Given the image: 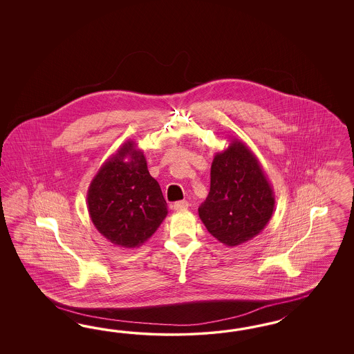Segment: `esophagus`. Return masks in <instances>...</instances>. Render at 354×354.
I'll return each mask as SVG.
<instances>
[{"label": "esophagus", "mask_w": 354, "mask_h": 354, "mask_svg": "<svg viewBox=\"0 0 354 354\" xmlns=\"http://www.w3.org/2000/svg\"><path fill=\"white\" fill-rule=\"evenodd\" d=\"M172 207H174L175 212H184V210L188 209V203L184 201V200L183 201H178V203L172 205Z\"/></svg>", "instance_id": "obj_1"}]
</instances>
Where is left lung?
Wrapping results in <instances>:
<instances>
[{
  "instance_id": "1",
  "label": "left lung",
  "mask_w": 354,
  "mask_h": 354,
  "mask_svg": "<svg viewBox=\"0 0 354 354\" xmlns=\"http://www.w3.org/2000/svg\"><path fill=\"white\" fill-rule=\"evenodd\" d=\"M275 207V194L254 153L241 140L215 153L210 192L198 207L207 231L227 247H237L262 232Z\"/></svg>"
}]
</instances>
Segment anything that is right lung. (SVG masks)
I'll return each instance as SVG.
<instances>
[{"label": "right lung", "mask_w": 354, "mask_h": 354, "mask_svg": "<svg viewBox=\"0 0 354 354\" xmlns=\"http://www.w3.org/2000/svg\"><path fill=\"white\" fill-rule=\"evenodd\" d=\"M86 206L97 231L126 249L141 247L169 213L144 151L132 140L98 169L86 192Z\"/></svg>", "instance_id": "obj_1"}]
</instances>
